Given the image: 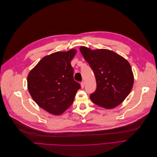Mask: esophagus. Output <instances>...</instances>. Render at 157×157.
<instances>
[{
    "label": "esophagus",
    "mask_w": 157,
    "mask_h": 157,
    "mask_svg": "<svg viewBox=\"0 0 157 157\" xmlns=\"http://www.w3.org/2000/svg\"><path fill=\"white\" fill-rule=\"evenodd\" d=\"M84 85H85L84 82H82L81 83H80V86H81V88H84Z\"/></svg>",
    "instance_id": "34e87169"
}]
</instances>
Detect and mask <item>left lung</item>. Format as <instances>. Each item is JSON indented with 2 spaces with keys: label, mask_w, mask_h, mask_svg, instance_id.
Masks as SVG:
<instances>
[{
  "label": "left lung",
  "mask_w": 157,
  "mask_h": 157,
  "mask_svg": "<svg viewBox=\"0 0 157 157\" xmlns=\"http://www.w3.org/2000/svg\"><path fill=\"white\" fill-rule=\"evenodd\" d=\"M80 51L96 77V90L90 99L105 109H113L124 101L134 84V74L129 62L107 49L92 50L80 46Z\"/></svg>",
  "instance_id": "8db88e82"
}]
</instances>
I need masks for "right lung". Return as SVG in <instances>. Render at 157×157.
<instances>
[{
    "instance_id": "obj_1",
    "label": "right lung",
    "mask_w": 157,
    "mask_h": 157,
    "mask_svg": "<svg viewBox=\"0 0 157 157\" xmlns=\"http://www.w3.org/2000/svg\"><path fill=\"white\" fill-rule=\"evenodd\" d=\"M77 50L56 52L42 58L27 76V88L42 109L59 115L71 105L79 83L73 78L71 61Z\"/></svg>"
}]
</instances>
